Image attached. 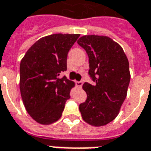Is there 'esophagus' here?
Returning <instances> with one entry per match:
<instances>
[{
	"instance_id": "esophagus-1",
	"label": "esophagus",
	"mask_w": 151,
	"mask_h": 151,
	"mask_svg": "<svg viewBox=\"0 0 151 151\" xmlns=\"http://www.w3.org/2000/svg\"><path fill=\"white\" fill-rule=\"evenodd\" d=\"M82 84H83V82L82 81H79V82H76V86H78L79 88H81L82 86Z\"/></svg>"
}]
</instances>
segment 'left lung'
Returning <instances> with one entry per match:
<instances>
[{
    "label": "left lung",
    "mask_w": 151,
    "mask_h": 151,
    "mask_svg": "<svg viewBox=\"0 0 151 151\" xmlns=\"http://www.w3.org/2000/svg\"><path fill=\"white\" fill-rule=\"evenodd\" d=\"M78 43L88 55V75L94 82L82 86L87 98L79 105V111L86 123L103 126L117 116L126 98L129 60L122 47L108 36L84 35Z\"/></svg>",
    "instance_id": "obj_1"
}]
</instances>
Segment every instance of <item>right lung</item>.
<instances>
[{"label": "right lung", "mask_w": 151, "mask_h": 151, "mask_svg": "<svg viewBox=\"0 0 151 151\" xmlns=\"http://www.w3.org/2000/svg\"><path fill=\"white\" fill-rule=\"evenodd\" d=\"M79 34H53L28 49L20 64V91L27 111L36 122L50 124L61 116L74 86L65 76L68 52Z\"/></svg>", "instance_id": "right-lung-1"}]
</instances>
